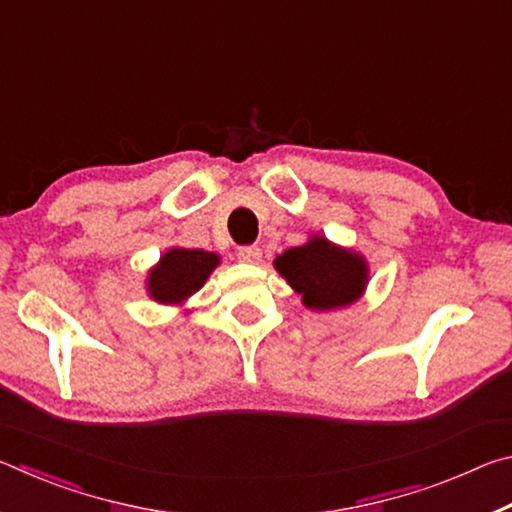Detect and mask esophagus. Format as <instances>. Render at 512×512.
Here are the masks:
<instances>
[{"mask_svg":"<svg viewBox=\"0 0 512 512\" xmlns=\"http://www.w3.org/2000/svg\"><path fill=\"white\" fill-rule=\"evenodd\" d=\"M237 257H239V262H244V264H257L259 259H262V248H259V246H244V248L237 250Z\"/></svg>","mask_w":512,"mask_h":512,"instance_id":"34e87169","label":"esophagus"}]
</instances>
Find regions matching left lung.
I'll list each match as a JSON object with an SVG mask.
<instances>
[{
    "label": "left lung",
    "mask_w": 512,
    "mask_h": 512,
    "mask_svg": "<svg viewBox=\"0 0 512 512\" xmlns=\"http://www.w3.org/2000/svg\"><path fill=\"white\" fill-rule=\"evenodd\" d=\"M273 264L291 289L300 293L302 305L316 311L352 305L368 284L366 259L318 235L305 246L284 250Z\"/></svg>",
    "instance_id": "8db88e82"
}]
</instances>
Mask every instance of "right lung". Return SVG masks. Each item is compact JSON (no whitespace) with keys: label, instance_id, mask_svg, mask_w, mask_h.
I'll return each instance as SVG.
<instances>
[{"label":"right lung","instance_id":"right-lung-1","mask_svg":"<svg viewBox=\"0 0 512 512\" xmlns=\"http://www.w3.org/2000/svg\"><path fill=\"white\" fill-rule=\"evenodd\" d=\"M219 262L221 257L216 253H207V250L171 248L149 271L146 289H149V296L155 302L183 305L192 293L203 287Z\"/></svg>","mask_w":512,"mask_h":512}]
</instances>
